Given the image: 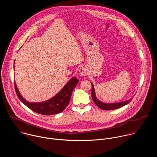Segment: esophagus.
<instances>
[{
  "label": "esophagus",
  "mask_w": 157,
  "mask_h": 157,
  "mask_svg": "<svg viewBox=\"0 0 157 157\" xmlns=\"http://www.w3.org/2000/svg\"><path fill=\"white\" fill-rule=\"evenodd\" d=\"M79 73L81 76H85L87 73V70L85 67H82L79 70Z\"/></svg>",
  "instance_id": "34e87169"
}]
</instances>
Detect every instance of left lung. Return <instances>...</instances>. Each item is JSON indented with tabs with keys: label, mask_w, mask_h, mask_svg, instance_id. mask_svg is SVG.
Masks as SVG:
<instances>
[{
	"label": "left lung",
	"mask_w": 157,
	"mask_h": 157,
	"mask_svg": "<svg viewBox=\"0 0 157 157\" xmlns=\"http://www.w3.org/2000/svg\"><path fill=\"white\" fill-rule=\"evenodd\" d=\"M91 85H92V91H91V96H92V98L93 101L94 102V103L96 104V105L99 107L100 109H102V110H113V109H117L119 108H121L124 105H125L126 104H127L129 102L131 101L132 99H129L127 101H122V102H103L101 101H99L96 96V93H95V90H94V84L93 83L91 82Z\"/></svg>",
	"instance_id": "left-lung-1"
}]
</instances>
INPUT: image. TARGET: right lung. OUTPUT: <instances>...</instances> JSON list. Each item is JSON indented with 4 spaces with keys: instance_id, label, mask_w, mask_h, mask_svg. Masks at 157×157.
I'll list each match as a JSON object with an SVG mask.
<instances>
[{
    "instance_id": "1",
    "label": "right lung",
    "mask_w": 157,
    "mask_h": 157,
    "mask_svg": "<svg viewBox=\"0 0 157 157\" xmlns=\"http://www.w3.org/2000/svg\"><path fill=\"white\" fill-rule=\"evenodd\" d=\"M78 82L79 81L76 77L72 78L55 96L41 102H30L25 100L20 93L15 81L14 83L17 95L22 103L36 113L50 116L61 113L68 106L71 99L72 92Z\"/></svg>"
}]
</instances>
